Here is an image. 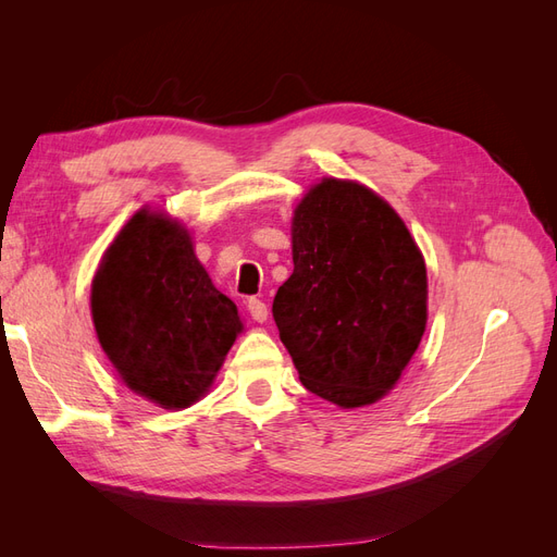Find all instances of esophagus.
I'll use <instances>...</instances> for the list:
<instances>
[{
  "label": "esophagus",
  "mask_w": 557,
  "mask_h": 557,
  "mask_svg": "<svg viewBox=\"0 0 557 557\" xmlns=\"http://www.w3.org/2000/svg\"><path fill=\"white\" fill-rule=\"evenodd\" d=\"M248 313L252 315V320H258V323H264V320H267V315H269V311H267V305H264V301L262 299H256V297H252V299H248Z\"/></svg>",
  "instance_id": "obj_1"
}]
</instances>
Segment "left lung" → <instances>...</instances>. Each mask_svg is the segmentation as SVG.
Wrapping results in <instances>:
<instances>
[{"label": "left lung", "mask_w": 557, "mask_h": 557, "mask_svg": "<svg viewBox=\"0 0 557 557\" xmlns=\"http://www.w3.org/2000/svg\"><path fill=\"white\" fill-rule=\"evenodd\" d=\"M293 262L272 313L299 381L342 409L379 401L428 323L425 260L407 225L364 185L323 178L295 209Z\"/></svg>", "instance_id": "obj_1"}]
</instances>
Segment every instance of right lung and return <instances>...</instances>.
<instances>
[{"mask_svg":"<svg viewBox=\"0 0 557 557\" xmlns=\"http://www.w3.org/2000/svg\"><path fill=\"white\" fill-rule=\"evenodd\" d=\"M90 307L117 376L162 409L205 397L242 332L237 305L211 283L188 230L148 209L107 248Z\"/></svg>","mask_w":557,"mask_h":557,"instance_id":"right-lung-1","label":"right lung"}]
</instances>
